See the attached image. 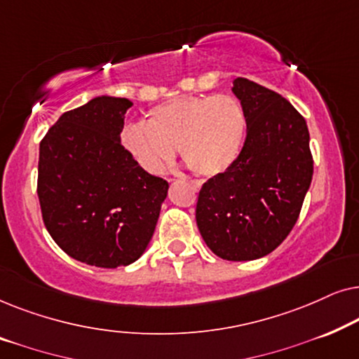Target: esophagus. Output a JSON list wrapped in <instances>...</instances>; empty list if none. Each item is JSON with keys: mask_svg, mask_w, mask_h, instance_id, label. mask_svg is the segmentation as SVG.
Instances as JSON below:
<instances>
[{"mask_svg": "<svg viewBox=\"0 0 359 359\" xmlns=\"http://www.w3.org/2000/svg\"><path fill=\"white\" fill-rule=\"evenodd\" d=\"M191 184H193V188H194L196 191H198V189L201 188V184L198 183V181H193V183H191Z\"/></svg>", "mask_w": 359, "mask_h": 359, "instance_id": "34e87169", "label": "esophagus"}]
</instances>
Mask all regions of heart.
I'll list each match as a JSON object with an SVG mask.
<instances>
[{
  "mask_svg": "<svg viewBox=\"0 0 359 359\" xmlns=\"http://www.w3.org/2000/svg\"><path fill=\"white\" fill-rule=\"evenodd\" d=\"M247 132L240 102L229 95L181 96L155 106L145 122L124 127L122 147L150 173H160L178 147L194 173L215 176L238 158Z\"/></svg>",
  "mask_w": 359,
  "mask_h": 359,
  "instance_id": "heart-1",
  "label": "heart"
}]
</instances>
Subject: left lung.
<instances>
[{"instance_id": "left-lung-1", "label": "left lung", "mask_w": 359, "mask_h": 359, "mask_svg": "<svg viewBox=\"0 0 359 359\" xmlns=\"http://www.w3.org/2000/svg\"><path fill=\"white\" fill-rule=\"evenodd\" d=\"M247 117L238 158L205 181L196 204L204 242L229 262L266 257L291 232L313 173L306 119L281 95L233 80Z\"/></svg>"}]
</instances>
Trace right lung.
Listing matches in <instances>:
<instances>
[{"label": "right lung", "mask_w": 359, "mask_h": 359, "mask_svg": "<svg viewBox=\"0 0 359 359\" xmlns=\"http://www.w3.org/2000/svg\"><path fill=\"white\" fill-rule=\"evenodd\" d=\"M126 97L97 96L60 116L39 149L37 196L46 229L68 257L127 266L155 232L168 183L121 144Z\"/></svg>", "instance_id": "obj_1"}]
</instances>
